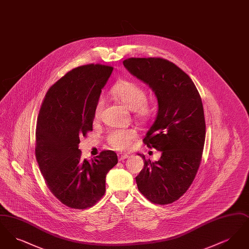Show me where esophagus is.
<instances>
[{"mask_svg": "<svg viewBox=\"0 0 249 249\" xmlns=\"http://www.w3.org/2000/svg\"><path fill=\"white\" fill-rule=\"evenodd\" d=\"M129 157V155L124 154V153H118V158L119 160H123L125 159H127Z\"/></svg>", "mask_w": 249, "mask_h": 249, "instance_id": "obj_1", "label": "esophagus"}]
</instances>
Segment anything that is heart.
<instances>
[{
  "mask_svg": "<svg viewBox=\"0 0 249 249\" xmlns=\"http://www.w3.org/2000/svg\"><path fill=\"white\" fill-rule=\"evenodd\" d=\"M111 93L119 100L125 107L136 113L138 119H146L151 114V109L146 104L147 94L139 84L123 80L113 86ZM104 107L103 98H99L94 107V119L101 116ZM138 138L137 131L133 129H115L107 135V142L117 150H128Z\"/></svg>",
  "mask_w": 249,
  "mask_h": 249,
  "instance_id": "1",
  "label": "heart"
}]
</instances>
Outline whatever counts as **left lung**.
<instances>
[{
    "mask_svg": "<svg viewBox=\"0 0 249 249\" xmlns=\"http://www.w3.org/2000/svg\"><path fill=\"white\" fill-rule=\"evenodd\" d=\"M123 64L147 84L158 99V114L143 142L161 151L158 161L145 160L135 178L138 190L151 202L168 204L189 190L201 163L205 120L201 96L190 76L161 58H130Z\"/></svg>",
    "mask_w": 249,
    "mask_h": 249,
    "instance_id": "left-lung-1",
    "label": "left lung"
}]
</instances>
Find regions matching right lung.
<instances>
[{"label": "right lung", "mask_w": 249, "mask_h": 249, "mask_svg": "<svg viewBox=\"0 0 249 249\" xmlns=\"http://www.w3.org/2000/svg\"><path fill=\"white\" fill-rule=\"evenodd\" d=\"M113 67L88 64L68 71L50 87L39 111L36 157L52 194L66 206L87 209L105 195L107 173L118 156L104 150L90 160L78 149L92 130L94 107Z\"/></svg>", "instance_id": "right-lung-1"}]
</instances>
